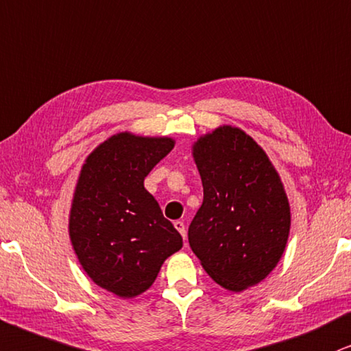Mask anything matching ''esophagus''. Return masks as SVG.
Returning a JSON list of instances; mask_svg holds the SVG:
<instances>
[{
  "label": "esophagus",
  "instance_id": "34e87169",
  "mask_svg": "<svg viewBox=\"0 0 351 351\" xmlns=\"http://www.w3.org/2000/svg\"><path fill=\"white\" fill-rule=\"evenodd\" d=\"M175 228L178 230V232L181 233V237H183V238L186 239V227H184V221L176 220V221H175Z\"/></svg>",
  "mask_w": 351,
  "mask_h": 351
}]
</instances>
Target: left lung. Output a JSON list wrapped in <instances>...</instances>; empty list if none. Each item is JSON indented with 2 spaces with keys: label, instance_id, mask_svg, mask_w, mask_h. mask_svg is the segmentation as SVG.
I'll return each mask as SVG.
<instances>
[{
  "label": "left lung",
  "instance_id": "1",
  "mask_svg": "<svg viewBox=\"0 0 351 351\" xmlns=\"http://www.w3.org/2000/svg\"><path fill=\"white\" fill-rule=\"evenodd\" d=\"M204 201L188 230L189 246L219 285L246 290L267 277L285 250L290 206L263 149L223 126L194 144Z\"/></svg>",
  "mask_w": 351,
  "mask_h": 351
}]
</instances>
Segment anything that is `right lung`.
I'll return each instance as SVG.
<instances>
[{
    "label": "right lung",
    "instance_id": "add662e5",
    "mask_svg": "<svg viewBox=\"0 0 351 351\" xmlns=\"http://www.w3.org/2000/svg\"><path fill=\"white\" fill-rule=\"evenodd\" d=\"M170 137L121 132L84 163L73 199L69 234L88 277L112 293L132 298L157 278L183 238L144 188L150 170L171 152Z\"/></svg>",
    "mask_w": 351,
    "mask_h": 351
}]
</instances>
